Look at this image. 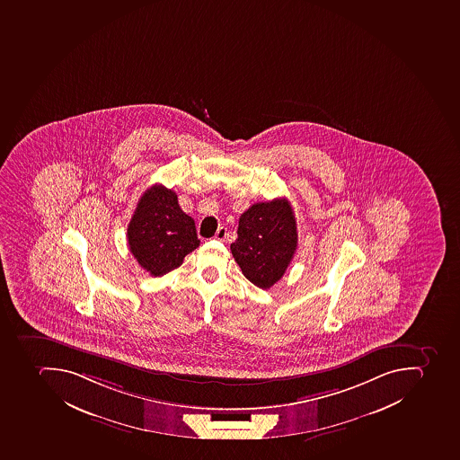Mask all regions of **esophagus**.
Masks as SVG:
<instances>
[{
  "mask_svg": "<svg viewBox=\"0 0 460 460\" xmlns=\"http://www.w3.org/2000/svg\"><path fill=\"white\" fill-rule=\"evenodd\" d=\"M226 235H228V229L225 228V226H221V228L217 229L215 238H217V241H225Z\"/></svg>",
  "mask_w": 460,
  "mask_h": 460,
  "instance_id": "obj_1",
  "label": "esophagus"
}]
</instances>
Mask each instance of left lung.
Returning <instances> with one entry per match:
<instances>
[{
    "mask_svg": "<svg viewBox=\"0 0 460 460\" xmlns=\"http://www.w3.org/2000/svg\"><path fill=\"white\" fill-rule=\"evenodd\" d=\"M297 224L287 199L250 206L239 217L238 238L231 243L243 276L267 290L284 276L297 250Z\"/></svg>",
    "mask_w": 460,
    "mask_h": 460,
    "instance_id": "8db88e82",
    "label": "left lung"
}]
</instances>
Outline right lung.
<instances>
[{
	"label": "right lung",
	"mask_w": 460,
	"mask_h": 460,
	"mask_svg": "<svg viewBox=\"0 0 460 460\" xmlns=\"http://www.w3.org/2000/svg\"><path fill=\"white\" fill-rule=\"evenodd\" d=\"M131 254L153 277H162L183 262L200 241L195 221L184 214L173 190L155 184L144 191L127 229Z\"/></svg>",
	"instance_id": "add662e5"
}]
</instances>
